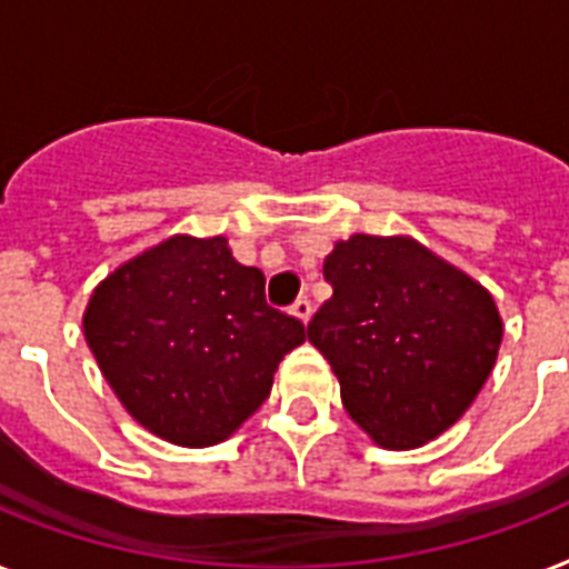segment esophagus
<instances>
[{
	"label": "esophagus",
	"mask_w": 569,
	"mask_h": 569,
	"mask_svg": "<svg viewBox=\"0 0 569 569\" xmlns=\"http://www.w3.org/2000/svg\"><path fill=\"white\" fill-rule=\"evenodd\" d=\"M289 312H292L298 321H303V325H307L309 318H312V303H309V298H298L292 303V309H289Z\"/></svg>",
	"instance_id": "obj_1"
}]
</instances>
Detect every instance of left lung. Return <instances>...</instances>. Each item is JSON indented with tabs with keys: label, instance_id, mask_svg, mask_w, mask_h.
<instances>
[{
	"label": "left lung",
	"instance_id": "1",
	"mask_svg": "<svg viewBox=\"0 0 569 569\" xmlns=\"http://www.w3.org/2000/svg\"><path fill=\"white\" fill-rule=\"evenodd\" d=\"M332 298L307 336L373 445L415 450L482 391L502 345L491 292L412 237L353 233L325 260Z\"/></svg>",
	"mask_w": 569,
	"mask_h": 569
}]
</instances>
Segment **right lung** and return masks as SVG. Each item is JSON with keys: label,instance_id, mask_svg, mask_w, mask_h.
I'll list each match as a JSON object with an SVG mask.
<instances>
[{"label": "right lung", "instance_id": "obj_1", "mask_svg": "<svg viewBox=\"0 0 569 569\" xmlns=\"http://www.w3.org/2000/svg\"><path fill=\"white\" fill-rule=\"evenodd\" d=\"M84 339L140 427L212 447L260 409L307 330L266 303V277L233 260L228 239L174 233L92 289Z\"/></svg>", "mask_w": 569, "mask_h": 569}]
</instances>
